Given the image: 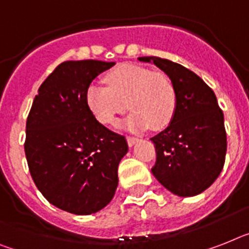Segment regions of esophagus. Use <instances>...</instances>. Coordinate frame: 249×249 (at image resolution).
Segmentation results:
<instances>
[{
	"label": "esophagus",
	"instance_id": "obj_1",
	"mask_svg": "<svg viewBox=\"0 0 249 249\" xmlns=\"http://www.w3.org/2000/svg\"><path fill=\"white\" fill-rule=\"evenodd\" d=\"M137 141H139V139H136V137H127V143H128L129 147H132Z\"/></svg>",
	"mask_w": 249,
	"mask_h": 249
}]
</instances>
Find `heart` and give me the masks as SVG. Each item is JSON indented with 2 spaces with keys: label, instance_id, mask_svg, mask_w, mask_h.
Masks as SVG:
<instances>
[{
  "label": "heart",
  "instance_id": "1",
  "mask_svg": "<svg viewBox=\"0 0 249 249\" xmlns=\"http://www.w3.org/2000/svg\"><path fill=\"white\" fill-rule=\"evenodd\" d=\"M108 86L91 84L86 89V106L103 124H116L128 108L124 121L131 132L145 131L150 126L160 129L173 120L177 92L173 83L161 72L136 65H122L106 76Z\"/></svg>",
  "mask_w": 249,
  "mask_h": 249
}]
</instances>
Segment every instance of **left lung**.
Masks as SVG:
<instances>
[{
    "mask_svg": "<svg viewBox=\"0 0 249 249\" xmlns=\"http://www.w3.org/2000/svg\"><path fill=\"white\" fill-rule=\"evenodd\" d=\"M153 63L173 83L177 109L164 131L151 137L157 151L154 177L179 197L207 190L221 173L227 154L224 114L203 80L183 66L159 57H139Z\"/></svg>",
    "mask_w": 249,
    "mask_h": 249,
    "instance_id": "1",
    "label": "left lung"
}]
</instances>
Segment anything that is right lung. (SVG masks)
Listing matches in <instances>:
<instances>
[{"instance_id":"1","label":"right lung","mask_w":249,"mask_h":249,"mask_svg":"<svg viewBox=\"0 0 249 249\" xmlns=\"http://www.w3.org/2000/svg\"><path fill=\"white\" fill-rule=\"evenodd\" d=\"M116 65L66 61L44 80L26 121L25 155L38 190L67 213L90 215L112 201L126 139L104 127L86 106V89Z\"/></svg>"}]
</instances>
